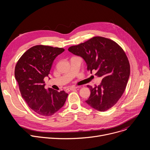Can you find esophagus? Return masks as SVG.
Returning <instances> with one entry per match:
<instances>
[{
  "label": "esophagus",
  "instance_id": "obj_1",
  "mask_svg": "<svg viewBox=\"0 0 150 150\" xmlns=\"http://www.w3.org/2000/svg\"><path fill=\"white\" fill-rule=\"evenodd\" d=\"M78 87H75V86H73V87H69L67 89V91H71V90H75Z\"/></svg>",
  "mask_w": 150,
  "mask_h": 150
}]
</instances>
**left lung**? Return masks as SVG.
I'll list each match as a JSON object with an SVG mask.
<instances>
[{
	"instance_id": "8db88e82",
	"label": "left lung",
	"mask_w": 150,
	"mask_h": 150,
	"mask_svg": "<svg viewBox=\"0 0 150 150\" xmlns=\"http://www.w3.org/2000/svg\"><path fill=\"white\" fill-rule=\"evenodd\" d=\"M68 50L81 57L91 73L96 71L95 75L103 78L98 86L87 85L91 94L85 103L100 112L112 108L124 93L130 75L129 62L123 50L112 40L94 37Z\"/></svg>"
}]
</instances>
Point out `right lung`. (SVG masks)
Segmentation results:
<instances>
[{
	"instance_id": "obj_1",
	"label": "right lung",
	"mask_w": 150,
	"mask_h": 150,
	"mask_svg": "<svg viewBox=\"0 0 150 150\" xmlns=\"http://www.w3.org/2000/svg\"><path fill=\"white\" fill-rule=\"evenodd\" d=\"M65 49L37 45L25 52L18 61L15 77L22 97L30 108L43 116H50L60 109L68 94L51 88H45L44 78L49 76L54 59Z\"/></svg>"
}]
</instances>
